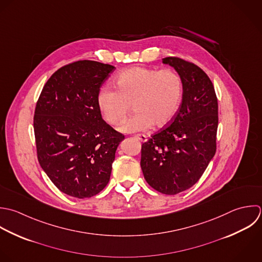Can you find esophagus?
Returning a JSON list of instances; mask_svg holds the SVG:
<instances>
[{"instance_id": "esophagus-1", "label": "esophagus", "mask_w": 262, "mask_h": 262, "mask_svg": "<svg viewBox=\"0 0 262 262\" xmlns=\"http://www.w3.org/2000/svg\"><path fill=\"white\" fill-rule=\"evenodd\" d=\"M136 139H138L139 141H141V142H143V143H145V142L148 141V138H147L145 135H137V136H136Z\"/></svg>"}]
</instances>
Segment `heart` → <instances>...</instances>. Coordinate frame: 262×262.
Here are the masks:
<instances>
[{"mask_svg":"<svg viewBox=\"0 0 262 262\" xmlns=\"http://www.w3.org/2000/svg\"><path fill=\"white\" fill-rule=\"evenodd\" d=\"M116 88L117 91L103 88L98 94V105L105 120L113 125L125 120L133 105L136 113L119 127L127 134L147 130L153 124H170L184 95L183 79L173 69L133 66L117 75Z\"/></svg>","mask_w":262,"mask_h":262,"instance_id":"obj_1","label":"heart"}]
</instances>
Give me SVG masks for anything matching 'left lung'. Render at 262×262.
Instances as JSON below:
<instances>
[{
    "label": "left lung",
    "instance_id": "obj_1",
    "mask_svg": "<svg viewBox=\"0 0 262 262\" xmlns=\"http://www.w3.org/2000/svg\"><path fill=\"white\" fill-rule=\"evenodd\" d=\"M162 62L181 75L183 100L171 124L142 145L141 167L153 189L176 195L199 181L215 154L219 104L214 86L200 67L178 57Z\"/></svg>",
    "mask_w": 262,
    "mask_h": 262
}]
</instances>
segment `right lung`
<instances>
[{"label":"right lung","instance_id":"add662e5","mask_svg":"<svg viewBox=\"0 0 262 262\" xmlns=\"http://www.w3.org/2000/svg\"><path fill=\"white\" fill-rule=\"evenodd\" d=\"M114 66L82 60L58 69L36 103L33 128L38 162L64 194L91 198L108 184L124 136L103 120L98 94Z\"/></svg>","mask_w":262,"mask_h":262}]
</instances>
